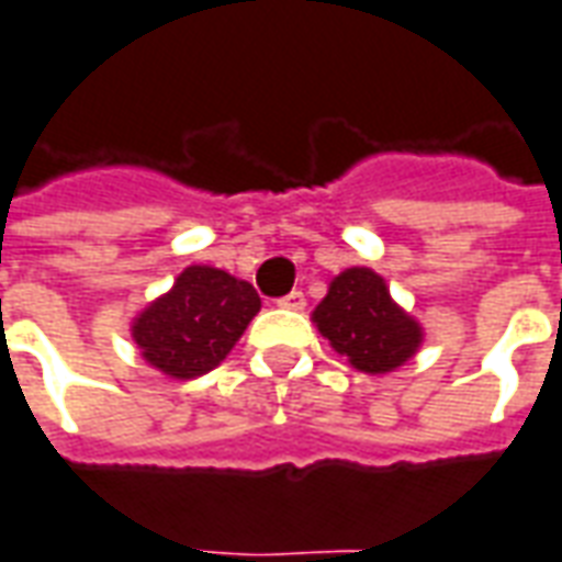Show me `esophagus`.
I'll return each mask as SVG.
<instances>
[{"label": "esophagus", "instance_id": "1", "mask_svg": "<svg viewBox=\"0 0 562 562\" xmlns=\"http://www.w3.org/2000/svg\"><path fill=\"white\" fill-rule=\"evenodd\" d=\"M278 305H281V308H290V312H303L305 308L303 290H293V293H288V296H281V300H278Z\"/></svg>", "mask_w": 562, "mask_h": 562}]
</instances>
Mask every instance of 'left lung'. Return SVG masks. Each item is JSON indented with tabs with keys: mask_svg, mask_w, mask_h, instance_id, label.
Masks as SVG:
<instances>
[{
	"mask_svg": "<svg viewBox=\"0 0 562 562\" xmlns=\"http://www.w3.org/2000/svg\"><path fill=\"white\" fill-rule=\"evenodd\" d=\"M312 321L336 355L370 376L404 367L425 339L419 321L394 303L385 278L367 266L336 274Z\"/></svg>",
	"mask_w": 562,
	"mask_h": 562,
	"instance_id": "8db88e82",
	"label": "left lung"
}]
</instances>
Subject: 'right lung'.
Segmentation results:
<instances>
[{"label":"right lung","mask_w":562,"mask_h":562,"mask_svg":"<svg viewBox=\"0 0 562 562\" xmlns=\"http://www.w3.org/2000/svg\"><path fill=\"white\" fill-rule=\"evenodd\" d=\"M254 284L214 266H186L173 288L131 321L143 361L170 379H195L226 361L257 318Z\"/></svg>","instance_id":"1"}]
</instances>
